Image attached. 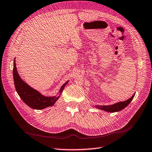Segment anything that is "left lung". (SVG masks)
<instances>
[{
  "label": "left lung",
  "mask_w": 152,
  "mask_h": 152,
  "mask_svg": "<svg viewBox=\"0 0 152 152\" xmlns=\"http://www.w3.org/2000/svg\"><path fill=\"white\" fill-rule=\"evenodd\" d=\"M135 96V94L133 95L132 97H131L129 99L126 100L125 101H122V102H119L117 103H115V104H113L112 105H109V106H100V105H95V107L98 109H101L102 110H104L105 112H119V111L123 110L126 107L130 102L132 101V99H134Z\"/></svg>",
  "instance_id": "left-lung-1"
}]
</instances>
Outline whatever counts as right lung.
Wrapping results in <instances>:
<instances>
[{"instance_id":"right-lung-1","label":"right lung","mask_w":152,"mask_h":152,"mask_svg":"<svg viewBox=\"0 0 152 152\" xmlns=\"http://www.w3.org/2000/svg\"><path fill=\"white\" fill-rule=\"evenodd\" d=\"M13 74L15 86L17 94L19 95L20 99L25 102V104L35 110H42L48 108V107L53 106L60 97L64 86L68 83V81H67L61 86L60 90L58 91V96L46 97V96L39 93L37 90L29 86L20 78L17 72L15 59L13 62Z\"/></svg>"}]
</instances>
